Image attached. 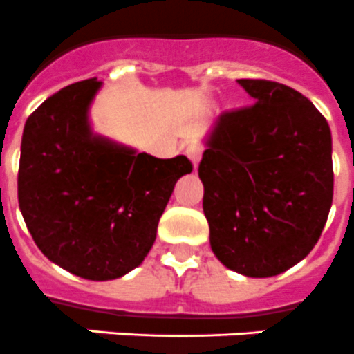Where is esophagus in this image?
<instances>
[{"instance_id": "1", "label": "esophagus", "mask_w": 354, "mask_h": 354, "mask_svg": "<svg viewBox=\"0 0 354 354\" xmlns=\"http://www.w3.org/2000/svg\"><path fill=\"white\" fill-rule=\"evenodd\" d=\"M187 156L194 163V167H198V163H200L201 156H203V147L200 144H191L187 147Z\"/></svg>"}]
</instances>
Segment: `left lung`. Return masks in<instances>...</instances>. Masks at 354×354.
Here are the masks:
<instances>
[{"instance_id": "obj_1", "label": "left lung", "mask_w": 354, "mask_h": 354, "mask_svg": "<svg viewBox=\"0 0 354 354\" xmlns=\"http://www.w3.org/2000/svg\"><path fill=\"white\" fill-rule=\"evenodd\" d=\"M254 106L218 118L198 167L210 246L227 268L272 277L319 241L333 201L328 120L281 82L239 79Z\"/></svg>"}]
</instances>
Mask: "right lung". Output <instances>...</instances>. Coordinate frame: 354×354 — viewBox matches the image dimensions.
Listing matches in <instances>:
<instances>
[{"label": "right lung", "mask_w": 354, "mask_h": 354, "mask_svg": "<svg viewBox=\"0 0 354 354\" xmlns=\"http://www.w3.org/2000/svg\"><path fill=\"white\" fill-rule=\"evenodd\" d=\"M100 81L75 82L25 124L17 200L28 232L52 263L90 281L131 272L149 254L187 156L154 158L93 136L88 106Z\"/></svg>", "instance_id": "1"}]
</instances>
